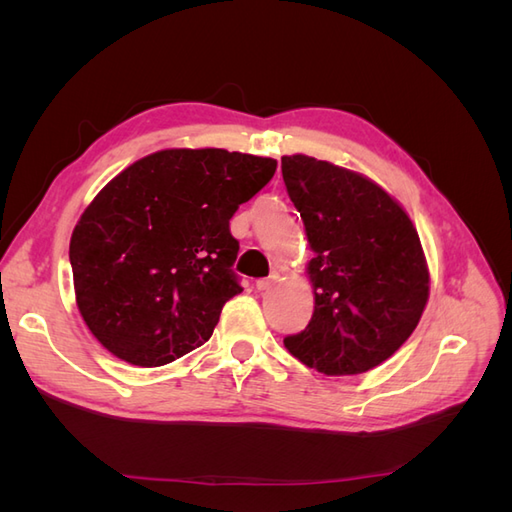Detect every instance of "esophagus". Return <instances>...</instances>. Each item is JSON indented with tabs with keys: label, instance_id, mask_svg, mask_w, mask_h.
Segmentation results:
<instances>
[{
	"label": "esophagus",
	"instance_id": "esophagus-1",
	"mask_svg": "<svg viewBox=\"0 0 512 512\" xmlns=\"http://www.w3.org/2000/svg\"><path fill=\"white\" fill-rule=\"evenodd\" d=\"M275 280H277L275 273L269 275V277H262V280L256 282V288H258V290H269V288L275 284Z\"/></svg>",
	"mask_w": 512,
	"mask_h": 512
}]
</instances>
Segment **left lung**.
<instances>
[{
	"instance_id": "left-lung-1",
	"label": "left lung",
	"mask_w": 512,
	"mask_h": 512,
	"mask_svg": "<svg viewBox=\"0 0 512 512\" xmlns=\"http://www.w3.org/2000/svg\"><path fill=\"white\" fill-rule=\"evenodd\" d=\"M301 213L316 305L284 346L327 376L374 369L412 335L429 297V273L408 213L374 181L297 153L282 158Z\"/></svg>"
}]
</instances>
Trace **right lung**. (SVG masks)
<instances>
[{
	"instance_id": "1",
	"label": "right lung",
	"mask_w": 512,
	"mask_h": 512,
	"mask_svg": "<svg viewBox=\"0 0 512 512\" xmlns=\"http://www.w3.org/2000/svg\"><path fill=\"white\" fill-rule=\"evenodd\" d=\"M277 162L226 149H164L94 198L70 239L76 305L121 361L160 367L203 346L243 288L230 218Z\"/></svg>"
}]
</instances>
